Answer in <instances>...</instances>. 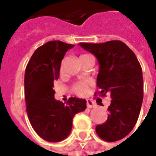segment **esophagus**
I'll return each instance as SVG.
<instances>
[{"label":"esophagus","instance_id":"esophagus-1","mask_svg":"<svg viewBox=\"0 0 156 156\" xmlns=\"http://www.w3.org/2000/svg\"><path fill=\"white\" fill-rule=\"evenodd\" d=\"M87 107L89 108H94V107H96V104L90 99H87Z\"/></svg>","mask_w":156,"mask_h":156}]
</instances>
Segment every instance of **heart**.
<instances>
[{"label":"heart","instance_id":"1","mask_svg":"<svg viewBox=\"0 0 156 156\" xmlns=\"http://www.w3.org/2000/svg\"><path fill=\"white\" fill-rule=\"evenodd\" d=\"M62 72V68L60 69ZM92 85V82L90 80H83V81L76 83L73 86V92L75 94L78 95V96H85L87 95L88 92V88H90Z\"/></svg>","mask_w":156,"mask_h":156}]
</instances>
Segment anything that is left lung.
Wrapping results in <instances>:
<instances>
[{
    "label": "left lung",
    "mask_w": 156,
    "mask_h": 156,
    "mask_svg": "<svg viewBox=\"0 0 156 156\" xmlns=\"http://www.w3.org/2000/svg\"><path fill=\"white\" fill-rule=\"evenodd\" d=\"M97 58L99 95L109 94L106 122L96 126V133L108 142L119 140L129 134L137 122L143 102V75L134 51L121 41L79 44Z\"/></svg>",
    "instance_id": "left-lung-1"
}]
</instances>
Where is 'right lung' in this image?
Instances as JSON below:
<instances>
[{
    "label": "right lung",
    "instance_id": "1",
    "mask_svg": "<svg viewBox=\"0 0 156 156\" xmlns=\"http://www.w3.org/2000/svg\"><path fill=\"white\" fill-rule=\"evenodd\" d=\"M74 45L48 41L32 54L26 68L27 113L36 133L45 140L59 142L68 137L76 114L84 111L86 100L70 98L67 104L54 98L53 82L59 78L60 66L68 49Z\"/></svg>",
    "mask_w": 156,
    "mask_h": 156
}]
</instances>
